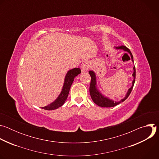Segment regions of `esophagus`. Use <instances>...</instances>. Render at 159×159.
I'll return each instance as SVG.
<instances>
[{"label":"esophagus","mask_w":159,"mask_h":159,"mask_svg":"<svg viewBox=\"0 0 159 159\" xmlns=\"http://www.w3.org/2000/svg\"><path fill=\"white\" fill-rule=\"evenodd\" d=\"M89 63L88 61H84L82 64V70L83 72L85 71H87L88 69H89Z\"/></svg>","instance_id":"esophagus-1"}]
</instances>
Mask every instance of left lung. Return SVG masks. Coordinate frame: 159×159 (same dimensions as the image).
Instances as JSON below:
<instances>
[{
    "mask_svg": "<svg viewBox=\"0 0 159 159\" xmlns=\"http://www.w3.org/2000/svg\"><path fill=\"white\" fill-rule=\"evenodd\" d=\"M116 50H123L125 52H127L128 53H129L131 58V61L133 62V57L132 55L131 52L130 50L125 46H120L115 48ZM89 74H90V77H91V81H90V87H89V92L90 96H91V98L94 102L98 106L100 107H114L120 103L125 101L129 96L131 90L133 89L134 82H135V76H136V70H135V66H133V73L132 74V76L133 77V80L132 82V85L131 87L128 89V92L125 96V97L121 99L120 101H114L112 99H109L107 97L104 96L99 91L97 87V84H96V74L94 71L90 70L89 72Z\"/></svg>",
    "mask_w": 159,
    "mask_h": 159,
    "instance_id": "left-lung-1",
    "label": "left lung"
}]
</instances>
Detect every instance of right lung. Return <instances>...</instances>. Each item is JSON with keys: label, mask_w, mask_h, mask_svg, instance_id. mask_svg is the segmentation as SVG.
I'll return each mask as SVG.
<instances>
[{"label": "right lung", "mask_w": 159, "mask_h": 159, "mask_svg": "<svg viewBox=\"0 0 159 159\" xmlns=\"http://www.w3.org/2000/svg\"><path fill=\"white\" fill-rule=\"evenodd\" d=\"M80 73L81 70L79 68H74V69H71L68 72L65 77L63 86L58 97L55 101L47 106L43 107L42 109L46 110H54L61 107L67 99L70 87L74 80V78Z\"/></svg>", "instance_id": "1"}]
</instances>
